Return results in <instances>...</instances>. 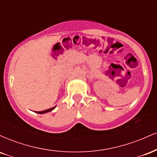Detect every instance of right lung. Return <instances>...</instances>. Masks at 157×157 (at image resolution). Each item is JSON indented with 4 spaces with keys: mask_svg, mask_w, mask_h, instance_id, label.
<instances>
[{
    "mask_svg": "<svg viewBox=\"0 0 157 157\" xmlns=\"http://www.w3.org/2000/svg\"><path fill=\"white\" fill-rule=\"evenodd\" d=\"M55 107H56V106H55V107H53V108H51V109H49L45 110V111H36V112L38 113H46V112H49V111H52V110L55 109Z\"/></svg>",
    "mask_w": 157,
    "mask_h": 157,
    "instance_id": "1",
    "label": "right lung"
}]
</instances>
